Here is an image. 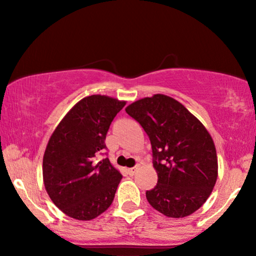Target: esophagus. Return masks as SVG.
<instances>
[{
    "mask_svg": "<svg viewBox=\"0 0 256 256\" xmlns=\"http://www.w3.org/2000/svg\"><path fill=\"white\" fill-rule=\"evenodd\" d=\"M138 170V166H132V168H130V169H128V174H130V176H134V174H136V171Z\"/></svg>",
    "mask_w": 256,
    "mask_h": 256,
    "instance_id": "1",
    "label": "esophagus"
}]
</instances>
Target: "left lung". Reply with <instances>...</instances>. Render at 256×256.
<instances>
[{"instance_id":"obj_1","label":"left lung","mask_w":256,"mask_h":256,"mask_svg":"<svg viewBox=\"0 0 256 256\" xmlns=\"http://www.w3.org/2000/svg\"><path fill=\"white\" fill-rule=\"evenodd\" d=\"M148 135L158 180L146 192L164 216H190L210 197L218 177L211 135L200 121L172 98L155 94L126 108Z\"/></svg>"}]
</instances>
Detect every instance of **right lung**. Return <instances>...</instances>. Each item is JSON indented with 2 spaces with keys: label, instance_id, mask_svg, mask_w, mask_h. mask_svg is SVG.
I'll return each mask as SVG.
<instances>
[{
  "label": "right lung",
  "instance_id": "add662e5",
  "mask_svg": "<svg viewBox=\"0 0 256 256\" xmlns=\"http://www.w3.org/2000/svg\"><path fill=\"white\" fill-rule=\"evenodd\" d=\"M124 101L106 96L80 100L48 140L43 158V180L51 200L65 214L90 220L113 202L122 174L104 158V140Z\"/></svg>",
  "mask_w": 256,
  "mask_h": 256
}]
</instances>
